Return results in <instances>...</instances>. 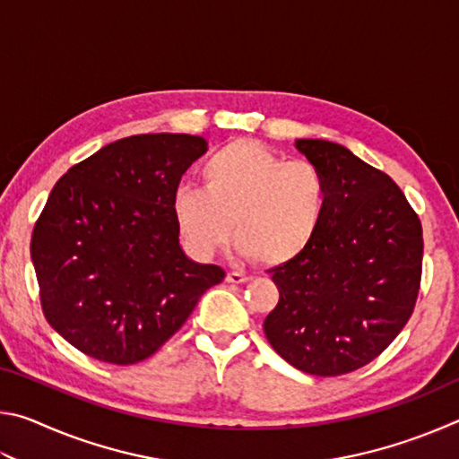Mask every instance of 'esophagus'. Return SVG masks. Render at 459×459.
I'll list each match as a JSON object with an SVG mask.
<instances>
[{"instance_id": "obj_1", "label": "esophagus", "mask_w": 459, "mask_h": 459, "mask_svg": "<svg viewBox=\"0 0 459 459\" xmlns=\"http://www.w3.org/2000/svg\"><path fill=\"white\" fill-rule=\"evenodd\" d=\"M251 275H245V273H238V271H229V273H227V281L229 283H248V281H251Z\"/></svg>"}]
</instances>
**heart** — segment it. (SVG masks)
Here are the masks:
<instances>
[{
  "mask_svg": "<svg viewBox=\"0 0 459 459\" xmlns=\"http://www.w3.org/2000/svg\"><path fill=\"white\" fill-rule=\"evenodd\" d=\"M202 188L174 194L172 211L180 237L196 257L229 243L265 265L298 259L320 230L328 208L324 174L304 160L285 161L253 139H235L200 168Z\"/></svg>",
  "mask_w": 459,
  "mask_h": 459,
  "instance_id": "obj_1",
  "label": "heart"
}]
</instances>
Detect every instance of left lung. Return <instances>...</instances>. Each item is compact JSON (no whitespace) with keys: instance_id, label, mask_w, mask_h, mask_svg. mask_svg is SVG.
I'll list each match as a JSON object with an SVG mask.
<instances>
[{"instance_id":"obj_1","label":"left lung","mask_w":459,"mask_h":459,"mask_svg":"<svg viewBox=\"0 0 459 459\" xmlns=\"http://www.w3.org/2000/svg\"><path fill=\"white\" fill-rule=\"evenodd\" d=\"M320 169L328 208L314 243L271 269L279 301L263 330L291 367L338 377L391 344L413 314L423 269V229L391 176L344 145L298 139Z\"/></svg>"}]
</instances>
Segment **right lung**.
Returning a JSON list of instances; mask_svg holds the SVG:
<instances>
[{
	"mask_svg": "<svg viewBox=\"0 0 459 459\" xmlns=\"http://www.w3.org/2000/svg\"><path fill=\"white\" fill-rule=\"evenodd\" d=\"M206 150L196 135H131L52 188L30 251L46 320L76 351L119 367L150 359L227 275L186 257L172 211Z\"/></svg>",
	"mask_w": 459,
	"mask_h": 459,
	"instance_id": "add662e5",
	"label": "right lung"
}]
</instances>
